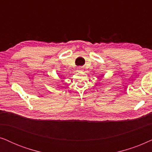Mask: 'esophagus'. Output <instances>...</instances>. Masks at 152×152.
Wrapping results in <instances>:
<instances>
[{
    "mask_svg": "<svg viewBox=\"0 0 152 152\" xmlns=\"http://www.w3.org/2000/svg\"><path fill=\"white\" fill-rule=\"evenodd\" d=\"M78 70H79V71H82V68H81V67L78 68Z\"/></svg>",
    "mask_w": 152,
    "mask_h": 152,
    "instance_id": "obj_1",
    "label": "esophagus"
}]
</instances>
